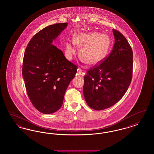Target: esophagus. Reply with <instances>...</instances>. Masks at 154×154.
Returning a JSON list of instances; mask_svg holds the SVG:
<instances>
[{
	"label": "esophagus",
	"mask_w": 154,
	"mask_h": 154,
	"mask_svg": "<svg viewBox=\"0 0 154 154\" xmlns=\"http://www.w3.org/2000/svg\"><path fill=\"white\" fill-rule=\"evenodd\" d=\"M77 73H78V74H79V75H84V73H82V70L80 68H79V69H77Z\"/></svg>",
	"instance_id": "obj_1"
}]
</instances>
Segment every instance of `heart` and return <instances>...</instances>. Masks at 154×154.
<instances>
[{"label":"heart","mask_w":154,"mask_h":154,"mask_svg":"<svg viewBox=\"0 0 154 154\" xmlns=\"http://www.w3.org/2000/svg\"><path fill=\"white\" fill-rule=\"evenodd\" d=\"M110 38L106 34L93 32L75 34L73 42L66 44V54L68 58L72 59L75 54V47L81 48L80 55L88 64L91 66L99 63L109 50Z\"/></svg>","instance_id":"heart-1"}]
</instances>
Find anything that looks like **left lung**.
Returning <instances> with one entry per match:
<instances>
[{"label": "left lung", "instance_id": "1", "mask_svg": "<svg viewBox=\"0 0 154 154\" xmlns=\"http://www.w3.org/2000/svg\"><path fill=\"white\" fill-rule=\"evenodd\" d=\"M115 43L108 57L84 76L83 94L88 106L102 110L123 97L132 80L133 52L122 34L112 29Z\"/></svg>", "mask_w": 154, "mask_h": 154}]
</instances>
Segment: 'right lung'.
Here are the masks:
<instances>
[{"label": "right lung", "mask_w": 154, "mask_h": 154, "mask_svg": "<svg viewBox=\"0 0 154 154\" xmlns=\"http://www.w3.org/2000/svg\"><path fill=\"white\" fill-rule=\"evenodd\" d=\"M67 23L49 25L36 33L25 50L22 77L28 95L40 112L50 114L61 107L66 89L77 73V66L52 44Z\"/></svg>", "instance_id": "add662e5"}]
</instances>
